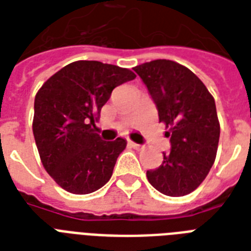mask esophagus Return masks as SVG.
Returning a JSON list of instances; mask_svg holds the SVG:
<instances>
[{
    "mask_svg": "<svg viewBox=\"0 0 251 251\" xmlns=\"http://www.w3.org/2000/svg\"><path fill=\"white\" fill-rule=\"evenodd\" d=\"M127 145H129L130 147H133V149H137V150L143 149V146L138 145V143H135V142H133V141H127Z\"/></svg>",
    "mask_w": 251,
    "mask_h": 251,
    "instance_id": "obj_1",
    "label": "esophagus"
}]
</instances>
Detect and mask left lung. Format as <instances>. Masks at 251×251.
Returning <instances> with one entry per match:
<instances>
[{"label": "left lung", "mask_w": 251, "mask_h": 251, "mask_svg": "<svg viewBox=\"0 0 251 251\" xmlns=\"http://www.w3.org/2000/svg\"><path fill=\"white\" fill-rule=\"evenodd\" d=\"M169 131L171 150L163 163L147 171L149 182L169 197H182L203 182L214 164L220 125L212 95L182 65L155 60L134 68Z\"/></svg>", "instance_id": "obj_1"}]
</instances>
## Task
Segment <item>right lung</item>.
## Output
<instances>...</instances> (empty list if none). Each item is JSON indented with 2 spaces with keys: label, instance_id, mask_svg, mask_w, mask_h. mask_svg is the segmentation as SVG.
I'll return each instance as SVG.
<instances>
[{
  "label": "right lung",
  "instance_id": "add662e5",
  "mask_svg": "<svg viewBox=\"0 0 251 251\" xmlns=\"http://www.w3.org/2000/svg\"><path fill=\"white\" fill-rule=\"evenodd\" d=\"M129 69L99 61L66 65L35 98L33 137L45 171L69 193L90 194L112 177L126 141H102L95 121L112 91L133 80Z\"/></svg>",
  "mask_w": 251,
  "mask_h": 251
}]
</instances>
